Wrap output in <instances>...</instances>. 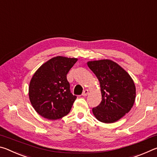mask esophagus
I'll use <instances>...</instances> for the list:
<instances>
[{
  "label": "esophagus",
  "mask_w": 157,
  "mask_h": 157,
  "mask_svg": "<svg viewBox=\"0 0 157 157\" xmlns=\"http://www.w3.org/2000/svg\"><path fill=\"white\" fill-rule=\"evenodd\" d=\"M88 94H89V90L88 89H85L84 91H83V93H82V95H83V96H86V95Z\"/></svg>",
  "instance_id": "1"
}]
</instances>
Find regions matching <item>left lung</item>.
Here are the masks:
<instances>
[{
  "label": "left lung",
  "instance_id": "left-lung-1",
  "mask_svg": "<svg viewBox=\"0 0 157 157\" xmlns=\"http://www.w3.org/2000/svg\"><path fill=\"white\" fill-rule=\"evenodd\" d=\"M89 68L100 82L102 101L93 113L105 123H114L131 110L136 98L134 82L127 72L110 59L91 61Z\"/></svg>",
  "mask_w": 157,
  "mask_h": 157
}]
</instances>
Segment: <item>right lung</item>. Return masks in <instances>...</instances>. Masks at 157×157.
<instances>
[{"label":"right lung","instance_id":"add662e5","mask_svg":"<svg viewBox=\"0 0 157 157\" xmlns=\"http://www.w3.org/2000/svg\"><path fill=\"white\" fill-rule=\"evenodd\" d=\"M76 58L57 56L44 63L32 78L29 98L37 113L48 120L62 118L70 112L76 99L66 75Z\"/></svg>","mask_w":157,"mask_h":157}]
</instances>
